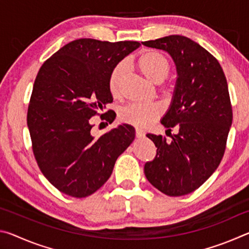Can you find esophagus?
I'll list each match as a JSON object with an SVG mask.
<instances>
[{"instance_id": "34e87169", "label": "esophagus", "mask_w": 249, "mask_h": 249, "mask_svg": "<svg viewBox=\"0 0 249 249\" xmlns=\"http://www.w3.org/2000/svg\"><path fill=\"white\" fill-rule=\"evenodd\" d=\"M144 136H145V133L142 132V129L136 128V137L137 138H142V137H144Z\"/></svg>"}]
</instances>
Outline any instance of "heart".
I'll use <instances>...</instances> for the list:
<instances>
[{
  "label": "heart",
  "mask_w": 249,
  "mask_h": 249,
  "mask_svg": "<svg viewBox=\"0 0 249 249\" xmlns=\"http://www.w3.org/2000/svg\"><path fill=\"white\" fill-rule=\"evenodd\" d=\"M136 65L141 72L151 83L159 84L163 82L170 71V64L165 54L148 50L137 58ZM126 71L124 64H119L111 71L108 77V90L113 96L120 93L121 81ZM162 114V107L160 104H140L135 103L122 108L120 120L140 128H146Z\"/></svg>",
  "instance_id": "1"
}]
</instances>
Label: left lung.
Returning a JSON list of instances; mask_svg holds the SVG:
<instances>
[{"label":"left lung","mask_w":249,"mask_h":249,"mask_svg":"<svg viewBox=\"0 0 249 249\" xmlns=\"http://www.w3.org/2000/svg\"><path fill=\"white\" fill-rule=\"evenodd\" d=\"M142 45L163 50L175 62L174 95L161 124L178 128L170 141L147 134L157 154L145 163V176L167 196L188 195L212 176L224 155L233 120L225 74L216 59L188 37L170 35Z\"/></svg>","instance_id":"8db88e82"}]
</instances>
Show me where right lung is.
I'll use <instances>...</instances> for the list:
<instances>
[{"label":"right lung","mask_w":249,"mask_h":249,"mask_svg":"<svg viewBox=\"0 0 249 249\" xmlns=\"http://www.w3.org/2000/svg\"><path fill=\"white\" fill-rule=\"evenodd\" d=\"M140 46L138 41L81 38L65 45L40 67L27 126L39 169L65 195L84 197L99 190L134 141L135 129L128 124L96 138L90 119L113 102L109 73ZM102 116L111 123L116 114L107 111Z\"/></svg>","instance_id":"1"}]
</instances>
